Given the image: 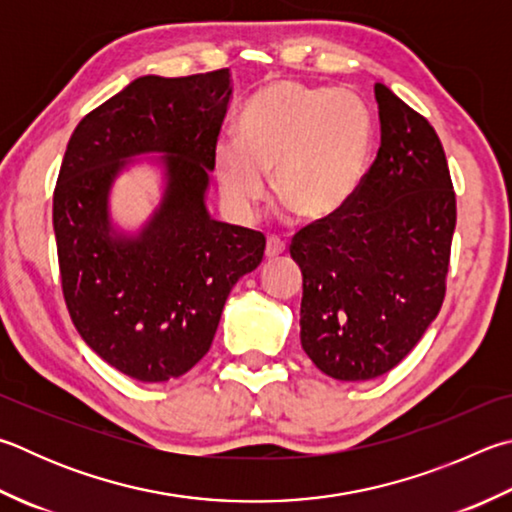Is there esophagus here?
<instances>
[{"label":"esophagus","instance_id":"34e87169","mask_svg":"<svg viewBox=\"0 0 512 512\" xmlns=\"http://www.w3.org/2000/svg\"><path fill=\"white\" fill-rule=\"evenodd\" d=\"M284 253H286L284 241H280L277 237H268V241H266V259H277Z\"/></svg>","mask_w":512,"mask_h":512}]
</instances>
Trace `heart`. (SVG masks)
I'll use <instances>...</instances> for the list:
<instances>
[{"label":"heart","mask_w":512,"mask_h":512,"mask_svg":"<svg viewBox=\"0 0 512 512\" xmlns=\"http://www.w3.org/2000/svg\"><path fill=\"white\" fill-rule=\"evenodd\" d=\"M369 152L371 118L356 94L282 80L246 102L237 141L221 138L215 147V174L228 206L250 215L273 170L277 201L297 217L318 221L353 199Z\"/></svg>","instance_id":"obj_1"}]
</instances>
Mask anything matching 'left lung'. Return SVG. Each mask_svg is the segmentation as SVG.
I'll use <instances>...</instances> for the list:
<instances>
[{
	"instance_id": "8db88e82",
	"label": "left lung",
	"mask_w": 512,
	"mask_h": 512,
	"mask_svg": "<svg viewBox=\"0 0 512 512\" xmlns=\"http://www.w3.org/2000/svg\"><path fill=\"white\" fill-rule=\"evenodd\" d=\"M376 161L333 217L293 237L302 268L300 340L336 380L394 369L441 311L457 226L448 161L434 127L385 85Z\"/></svg>"
}]
</instances>
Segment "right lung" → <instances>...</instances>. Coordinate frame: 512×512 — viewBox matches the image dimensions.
I'll use <instances>...</instances> for the list:
<instances>
[{
  "label": "right lung",
  "instance_id": "obj_1",
  "mask_svg": "<svg viewBox=\"0 0 512 512\" xmlns=\"http://www.w3.org/2000/svg\"><path fill=\"white\" fill-rule=\"evenodd\" d=\"M230 98V69L136 78L80 120L64 152L53 192L64 302L82 340L141 383L197 365L232 286L262 264V232L206 208ZM147 153L164 154L162 203L136 233L118 231L110 188Z\"/></svg>",
  "mask_w": 512,
  "mask_h": 512
}]
</instances>
